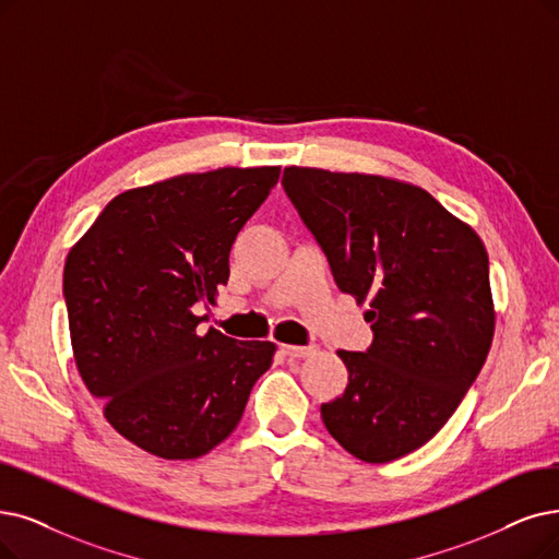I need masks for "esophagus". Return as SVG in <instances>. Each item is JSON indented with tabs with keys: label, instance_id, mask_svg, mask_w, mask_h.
I'll list each match as a JSON object with an SVG mask.
<instances>
[{
	"label": "esophagus",
	"instance_id": "obj_1",
	"mask_svg": "<svg viewBox=\"0 0 559 559\" xmlns=\"http://www.w3.org/2000/svg\"><path fill=\"white\" fill-rule=\"evenodd\" d=\"M280 350L286 355V357H309L311 353H314V346H294V344H282Z\"/></svg>",
	"mask_w": 559,
	"mask_h": 559
}]
</instances>
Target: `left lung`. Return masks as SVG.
I'll return each instance as SVG.
<instances>
[{
	"mask_svg": "<svg viewBox=\"0 0 559 559\" xmlns=\"http://www.w3.org/2000/svg\"><path fill=\"white\" fill-rule=\"evenodd\" d=\"M282 186L340 292L369 300L373 342L337 353L348 385L321 406L325 429L360 461L406 456L454 415L493 342L484 242L427 190L394 178L286 167Z\"/></svg>",
	"mask_w": 559,
	"mask_h": 559,
	"instance_id": "left-lung-1",
	"label": "left lung"
}]
</instances>
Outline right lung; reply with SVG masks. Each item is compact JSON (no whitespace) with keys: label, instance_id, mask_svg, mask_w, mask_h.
<instances>
[{"label":"right lung","instance_id":"obj_1","mask_svg":"<svg viewBox=\"0 0 559 559\" xmlns=\"http://www.w3.org/2000/svg\"><path fill=\"white\" fill-rule=\"evenodd\" d=\"M277 178L280 167H222L126 190L66 259L78 371L111 427L153 456L209 454L273 365V342L199 334L194 305L215 302L231 245Z\"/></svg>","mask_w":559,"mask_h":559}]
</instances>
